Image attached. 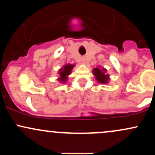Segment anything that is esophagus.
I'll return each instance as SVG.
<instances>
[{"label":"esophagus","instance_id":"1","mask_svg":"<svg viewBox=\"0 0 155 155\" xmlns=\"http://www.w3.org/2000/svg\"><path fill=\"white\" fill-rule=\"evenodd\" d=\"M83 63H85V62H83Z\"/></svg>","mask_w":155,"mask_h":155}]
</instances>
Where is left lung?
<instances>
[{"instance_id": "obj_1", "label": "left lung", "mask_w": 155, "mask_h": 155, "mask_svg": "<svg viewBox=\"0 0 155 155\" xmlns=\"http://www.w3.org/2000/svg\"><path fill=\"white\" fill-rule=\"evenodd\" d=\"M93 75L95 76L97 82L103 84H106L109 82L110 77L109 74H107V70L104 67L97 66L92 70Z\"/></svg>"}]
</instances>
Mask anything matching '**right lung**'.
<instances>
[{
  "mask_svg": "<svg viewBox=\"0 0 155 155\" xmlns=\"http://www.w3.org/2000/svg\"><path fill=\"white\" fill-rule=\"evenodd\" d=\"M74 66H75L74 64H65L58 71V74H59L60 76L58 78V80L60 83L65 84V82H67L68 79V76L71 74V71Z\"/></svg>",
  "mask_w": 155,
  "mask_h": 155,
  "instance_id": "right-lung-1",
  "label": "right lung"
}]
</instances>
